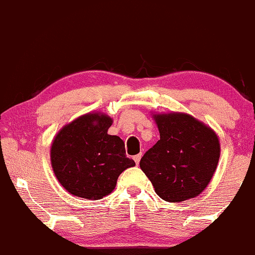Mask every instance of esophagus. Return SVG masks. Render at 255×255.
I'll list each match as a JSON object with an SVG mask.
<instances>
[{
    "label": "esophagus",
    "instance_id": "obj_1",
    "mask_svg": "<svg viewBox=\"0 0 255 255\" xmlns=\"http://www.w3.org/2000/svg\"><path fill=\"white\" fill-rule=\"evenodd\" d=\"M140 157H142V155H140V154H138V155H134V156H133V161H134V162H136V164H138V163H139Z\"/></svg>",
    "mask_w": 255,
    "mask_h": 255
}]
</instances>
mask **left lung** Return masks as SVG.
Returning <instances> with one entry per match:
<instances>
[{
    "mask_svg": "<svg viewBox=\"0 0 255 255\" xmlns=\"http://www.w3.org/2000/svg\"><path fill=\"white\" fill-rule=\"evenodd\" d=\"M160 139L139 167L166 202L197 197L210 182L220 160V140L211 128L186 113L154 115Z\"/></svg>",
    "mask_w": 255,
    "mask_h": 255,
    "instance_id": "obj_1",
    "label": "left lung"
}]
</instances>
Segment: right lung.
<instances>
[{"label":"right lung","instance_id":"obj_1","mask_svg":"<svg viewBox=\"0 0 255 255\" xmlns=\"http://www.w3.org/2000/svg\"><path fill=\"white\" fill-rule=\"evenodd\" d=\"M112 118L93 112L63 127L51 145L53 173L69 193L101 199L115 190L118 176L134 161L121 137L107 133Z\"/></svg>","mask_w":255,"mask_h":255}]
</instances>
